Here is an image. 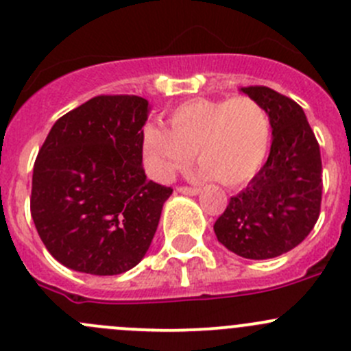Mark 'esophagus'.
Returning a JSON list of instances; mask_svg holds the SVG:
<instances>
[{"mask_svg": "<svg viewBox=\"0 0 351 351\" xmlns=\"http://www.w3.org/2000/svg\"><path fill=\"white\" fill-rule=\"evenodd\" d=\"M176 192L183 193V195H198V193H200V189H197V186H178Z\"/></svg>", "mask_w": 351, "mask_h": 351, "instance_id": "34e87169", "label": "esophagus"}]
</instances>
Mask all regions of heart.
<instances>
[{"label":"heart","instance_id":"heart-1","mask_svg":"<svg viewBox=\"0 0 351 351\" xmlns=\"http://www.w3.org/2000/svg\"><path fill=\"white\" fill-rule=\"evenodd\" d=\"M169 125L149 122L143 130L144 161L159 180L171 178L197 154L205 175L234 189L260 171L270 149V115L250 97L190 100L173 110Z\"/></svg>","mask_w":351,"mask_h":351}]
</instances>
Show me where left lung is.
Instances as JSON below:
<instances>
[{
    "mask_svg": "<svg viewBox=\"0 0 351 351\" xmlns=\"http://www.w3.org/2000/svg\"><path fill=\"white\" fill-rule=\"evenodd\" d=\"M241 91L267 108L274 137L263 168L231 197L214 231L232 253L268 260L293 250L313 231L321 210L323 165L300 105L267 86Z\"/></svg>",
    "mask_w": 351,
    "mask_h": 351,
    "instance_id": "1",
    "label": "left lung"
}]
</instances>
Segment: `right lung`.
I'll list each match as a JSON object with an SVG mask.
<instances>
[{
  "label": "right lung",
  "mask_w": 351,
  "mask_h": 351,
  "mask_svg": "<svg viewBox=\"0 0 351 351\" xmlns=\"http://www.w3.org/2000/svg\"><path fill=\"white\" fill-rule=\"evenodd\" d=\"M149 101L100 95L62 115L42 144L30 212L49 253L71 270L119 275L149 250L169 186L146 178Z\"/></svg>",
  "instance_id": "obj_1"
}]
</instances>
